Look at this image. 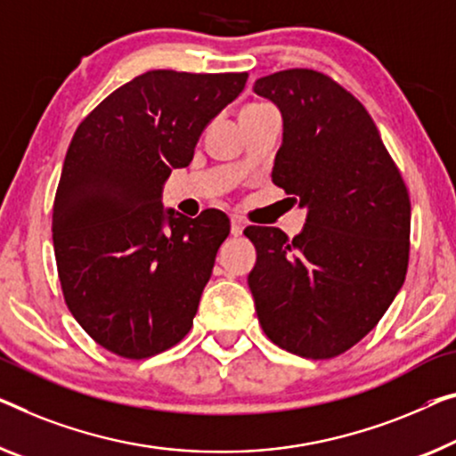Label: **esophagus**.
<instances>
[{
	"mask_svg": "<svg viewBox=\"0 0 456 456\" xmlns=\"http://www.w3.org/2000/svg\"><path fill=\"white\" fill-rule=\"evenodd\" d=\"M243 227H246V223H243L241 216H231V235L240 237L243 233Z\"/></svg>",
	"mask_w": 456,
	"mask_h": 456,
	"instance_id": "1",
	"label": "esophagus"
}]
</instances>
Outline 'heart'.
Instances as JSON below:
<instances>
[{
    "instance_id": "obj_1",
    "label": "heart",
    "mask_w": 456,
    "mask_h": 456,
    "mask_svg": "<svg viewBox=\"0 0 456 456\" xmlns=\"http://www.w3.org/2000/svg\"><path fill=\"white\" fill-rule=\"evenodd\" d=\"M251 106H262V104H251ZM249 108V106H248Z\"/></svg>"
}]
</instances>
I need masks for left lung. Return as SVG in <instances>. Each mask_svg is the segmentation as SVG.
Listing matches in <instances>:
<instances>
[{"label": "left lung", "mask_w": 456, "mask_h": 456, "mask_svg": "<svg viewBox=\"0 0 456 456\" xmlns=\"http://www.w3.org/2000/svg\"><path fill=\"white\" fill-rule=\"evenodd\" d=\"M282 114L272 182L307 207L289 240L248 227L257 260L248 284L264 334L303 358H334L379 323L405 281L411 205L366 108L314 69L254 84Z\"/></svg>", "instance_id": "8db88e82"}]
</instances>
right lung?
Wrapping results in <instances>:
<instances>
[{
	"instance_id": "add662e5",
	"label": "right lung",
	"mask_w": 456,
	"mask_h": 456,
	"mask_svg": "<svg viewBox=\"0 0 456 456\" xmlns=\"http://www.w3.org/2000/svg\"><path fill=\"white\" fill-rule=\"evenodd\" d=\"M248 73L155 69L102 100L67 149L53 205V246L67 307L94 342L141 360L184 338L229 219L163 210L205 126Z\"/></svg>"
}]
</instances>
